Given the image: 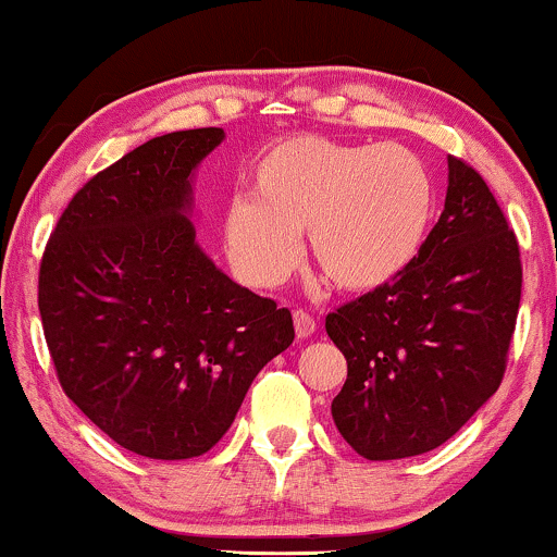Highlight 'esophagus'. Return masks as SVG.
Returning <instances> with one entry per match:
<instances>
[{
	"mask_svg": "<svg viewBox=\"0 0 557 557\" xmlns=\"http://www.w3.org/2000/svg\"><path fill=\"white\" fill-rule=\"evenodd\" d=\"M293 324H296V335L300 337V341H306V337H311V335H314V330H317L314 317L306 314L304 309L293 311Z\"/></svg>",
	"mask_w": 557,
	"mask_h": 557,
	"instance_id": "esophagus-1",
	"label": "esophagus"
}]
</instances>
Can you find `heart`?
<instances>
[{
  "label": "heart",
  "mask_w": 557,
  "mask_h": 557,
  "mask_svg": "<svg viewBox=\"0 0 557 557\" xmlns=\"http://www.w3.org/2000/svg\"><path fill=\"white\" fill-rule=\"evenodd\" d=\"M437 190L424 159L398 144L277 140L251 170V201H233L225 243L248 283L277 285L309 235L317 270L345 293H372L408 272L430 238Z\"/></svg>",
  "instance_id": "heart-1"
}]
</instances>
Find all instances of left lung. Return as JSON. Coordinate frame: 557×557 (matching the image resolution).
I'll list each match as a JSON object with an SVG mask.
<instances>
[{
  "label": "left lung",
  "instance_id": "8db88e82",
  "mask_svg": "<svg viewBox=\"0 0 557 557\" xmlns=\"http://www.w3.org/2000/svg\"><path fill=\"white\" fill-rule=\"evenodd\" d=\"M521 300L513 230L476 170L447 157L445 209L395 283L324 322L348 361L337 432L369 461L430 453L500 387Z\"/></svg>",
  "mask_w": 557,
  "mask_h": 557
}]
</instances>
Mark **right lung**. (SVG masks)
<instances>
[{"mask_svg":"<svg viewBox=\"0 0 557 557\" xmlns=\"http://www.w3.org/2000/svg\"><path fill=\"white\" fill-rule=\"evenodd\" d=\"M222 127L164 133L91 177L57 222L38 311L65 395L138 456L220 443L293 317L227 277L196 240L194 175Z\"/></svg>","mask_w":557,"mask_h":557,"instance_id":"right-lung-1","label":"right lung"}]
</instances>
